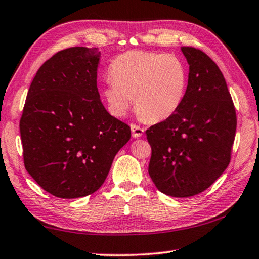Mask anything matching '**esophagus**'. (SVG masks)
Wrapping results in <instances>:
<instances>
[{"label": "esophagus", "instance_id": "esophagus-1", "mask_svg": "<svg viewBox=\"0 0 259 259\" xmlns=\"http://www.w3.org/2000/svg\"><path fill=\"white\" fill-rule=\"evenodd\" d=\"M130 128H131V133H133V137H134V138L142 137V136L144 135V133H145V130H144L143 128H140L139 125L131 124Z\"/></svg>", "mask_w": 259, "mask_h": 259}]
</instances>
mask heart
<instances>
[{
	"instance_id": "heart-1",
	"label": "heart",
	"mask_w": 259,
	"mask_h": 259,
	"mask_svg": "<svg viewBox=\"0 0 259 259\" xmlns=\"http://www.w3.org/2000/svg\"><path fill=\"white\" fill-rule=\"evenodd\" d=\"M103 94L114 115L123 117L134 105L142 119L161 122L176 113L185 97L187 73L172 55L126 51L109 66Z\"/></svg>"
}]
</instances>
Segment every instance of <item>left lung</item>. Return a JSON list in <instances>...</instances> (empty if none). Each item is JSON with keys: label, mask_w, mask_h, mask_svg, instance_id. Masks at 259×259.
I'll use <instances>...</instances> for the list:
<instances>
[{"label": "left lung", "mask_w": 259, "mask_h": 259, "mask_svg": "<svg viewBox=\"0 0 259 259\" xmlns=\"http://www.w3.org/2000/svg\"><path fill=\"white\" fill-rule=\"evenodd\" d=\"M190 72L185 97L169 119L152 125L148 174L157 190L190 198L212 185L231 160L236 115L221 69L201 50L182 48Z\"/></svg>", "instance_id": "left-lung-1"}]
</instances>
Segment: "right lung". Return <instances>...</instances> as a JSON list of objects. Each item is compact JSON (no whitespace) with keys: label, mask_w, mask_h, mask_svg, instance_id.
Masks as SVG:
<instances>
[{"label":"right lung","mask_w":259,"mask_h":259,"mask_svg":"<svg viewBox=\"0 0 259 259\" xmlns=\"http://www.w3.org/2000/svg\"><path fill=\"white\" fill-rule=\"evenodd\" d=\"M99 57L93 48L59 51L38 69L26 98L19 124L25 168L57 198L95 193L130 139V126L100 100Z\"/></svg>","instance_id":"add662e5"}]
</instances>
